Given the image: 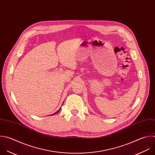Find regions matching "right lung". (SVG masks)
<instances>
[{
    "mask_svg": "<svg viewBox=\"0 0 155 155\" xmlns=\"http://www.w3.org/2000/svg\"><path fill=\"white\" fill-rule=\"evenodd\" d=\"M60 110H61V108H60V110H58V111H57V112H56V113H54V114H51V115H54V114H57V113H58V112H59V111H60Z\"/></svg>",
    "mask_w": 155,
    "mask_h": 155,
    "instance_id": "1",
    "label": "right lung"
}]
</instances>
